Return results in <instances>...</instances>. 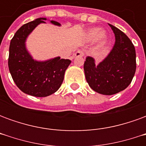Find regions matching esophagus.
<instances>
[{"label": "esophagus", "instance_id": "34e87169", "mask_svg": "<svg viewBox=\"0 0 146 146\" xmlns=\"http://www.w3.org/2000/svg\"><path fill=\"white\" fill-rule=\"evenodd\" d=\"M84 55V52L82 50H77L74 54L75 57H83Z\"/></svg>", "mask_w": 146, "mask_h": 146}]
</instances>
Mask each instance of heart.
Returning a JSON list of instances; mask_svg holds the SVG:
<instances>
[{
    "instance_id": "1",
    "label": "heart",
    "mask_w": 146,
    "mask_h": 146,
    "mask_svg": "<svg viewBox=\"0 0 146 146\" xmlns=\"http://www.w3.org/2000/svg\"><path fill=\"white\" fill-rule=\"evenodd\" d=\"M98 28H92L87 30L85 33V40L87 41H92L93 40H96L98 42H103L106 39V33L105 31L102 30L98 32Z\"/></svg>"
}]
</instances>
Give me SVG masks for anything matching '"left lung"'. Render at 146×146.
Returning a JSON list of instances; mask_svg holds the SVG:
<instances>
[{
	"instance_id": "left-lung-1",
	"label": "left lung",
	"mask_w": 146,
	"mask_h": 146,
	"mask_svg": "<svg viewBox=\"0 0 146 146\" xmlns=\"http://www.w3.org/2000/svg\"><path fill=\"white\" fill-rule=\"evenodd\" d=\"M116 41L104 60L95 66L92 57L88 56L84 64L87 82L91 88L102 95H111L127 88L136 70V53L134 44L125 33L109 24Z\"/></svg>"
}]
</instances>
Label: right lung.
<instances>
[{
  "label": "right lung",
  "instance_id": "right-lung-1",
  "mask_svg": "<svg viewBox=\"0 0 146 146\" xmlns=\"http://www.w3.org/2000/svg\"><path fill=\"white\" fill-rule=\"evenodd\" d=\"M39 18L24 24L15 33L9 47L8 68L11 77L21 91L35 97H47L57 92L62 84L64 74L71 63L70 59L56 57L44 62L33 59L26 48V40L34 28L45 23ZM56 26L60 23L51 21Z\"/></svg>",
  "mask_w": 146,
  "mask_h": 146
}]
</instances>
